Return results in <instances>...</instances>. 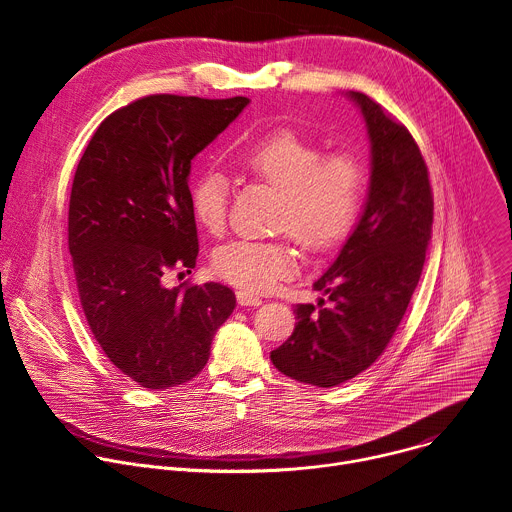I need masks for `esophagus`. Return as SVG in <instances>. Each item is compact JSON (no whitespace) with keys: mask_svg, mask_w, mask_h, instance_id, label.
Segmentation results:
<instances>
[{"mask_svg":"<svg viewBox=\"0 0 512 512\" xmlns=\"http://www.w3.org/2000/svg\"><path fill=\"white\" fill-rule=\"evenodd\" d=\"M237 300H239L241 306H261V298L257 294H253V291H247V289L237 291Z\"/></svg>","mask_w":512,"mask_h":512,"instance_id":"obj_1","label":"esophagus"}]
</instances>
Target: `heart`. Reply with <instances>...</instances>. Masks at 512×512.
I'll list each match as a JSON object with an SVG mask.
<instances>
[{
	"label": "heart",
	"mask_w": 512,
	"mask_h": 512,
	"mask_svg": "<svg viewBox=\"0 0 512 512\" xmlns=\"http://www.w3.org/2000/svg\"><path fill=\"white\" fill-rule=\"evenodd\" d=\"M239 162L283 198L277 231H289L306 249L328 251L352 231L367 192V174L352 154L322 156V148L294 131H275L239 150ZM231 182L221 168L202 170L190 186L196 221L210 233L227 223ZM214 271L249 291L273 289L298 267V251L289 241L239 239L218 247Z\"/></svg>",
	"instance_id": "heart-1"
}]
</instances>
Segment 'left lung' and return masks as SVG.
<instances>
[{"label":"left lung","instance_id":"8db88e82","mask_svg":"<svg viewBox=\"0 0 512 512\" xmlns=\"http://www.w3.org/2000/svg\"><path fill=\"white\" fill-rule=\"evenodd\" d=\"M367 123L371 182L367 202L334 263L314 283L328 296L298 304L296 328L271 352L285 377L336 387L367 371L391 342L425 263L433 196L427 166L405 125L371 97L348 91Z\"/></svg>","mask_w":512,"mask_h":512}]
</instances>
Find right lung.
<instances>
[{"label": "right lung", "instance_id": "obj_1", "mask_svg": "<svg viewBox=\"0 0 512 512\" xmlns=\"http://www.w3.org/2000/svg\"><path fill=\"white\" fill-rule=\"evenodd\" d=\"M249 105L247 97L150 95L111 113L72 180L68 251L87 324L115 367L145 389L194 379L233 314L221 283L168 287L194 269L192 160Z\"/></svg>", "mask_w": 512, "mask_h": 512}]
</instances>
